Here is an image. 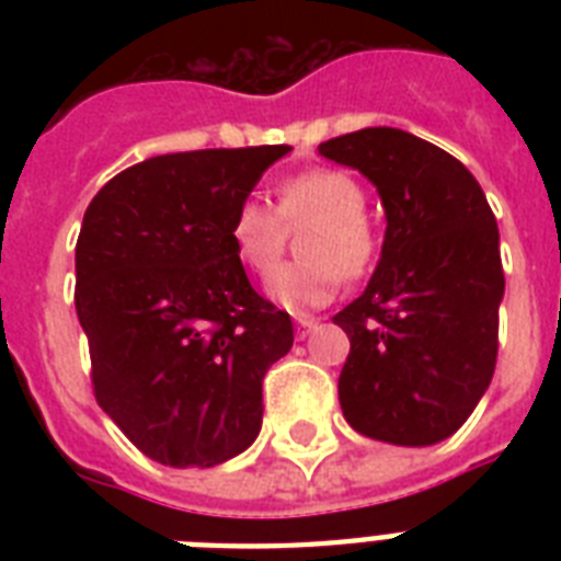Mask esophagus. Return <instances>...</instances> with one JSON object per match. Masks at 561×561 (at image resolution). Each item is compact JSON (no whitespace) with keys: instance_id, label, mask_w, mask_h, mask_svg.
Segmentation results:
<instances>
[{"instance_id":"obj_1","label":"esophagus","mask_w":561,"mask_h":561,"mask_svg":"<svg viewBox=\"0 0 561 561\" xmlns=\"http://www.w3.org/2000/svg\"><path fill=\"white\" fill-rule=\"evenodd\" d=\"M314 329H317L314 317H299V320H297V337H299V341H306L308 334L314 332Z\"/></svg>"}]
</instances>
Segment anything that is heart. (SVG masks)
Segmentation results:
<instances>
[{"label": "heart", "instance_id": "b5f03b06", "mask_svg": "<svg viewBox=\"0 0 561 561\" xmlns=\"http://www.w3.org/2000/svg\"><path fill=\"white\" fill-rule=\"evenodd\" d=\"M299 236L302 262L285 264L267 279V297L285 311L306 314L329 306L341 276L360 279L378 262L381 238L367 218V192L343 169H306L276 183V209L262 197L238 201L229 218V244L247 271L271 273L288 229Z\"/></svg>", "mask_w": 561, "mask_h": 561}]
</instances>
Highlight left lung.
I'll use <instances>...</instances> for the list:
<instances>
[{"label":"left lung","instance_id":"1","mask_svg":"<svg viewBox=\"0 0 561 561\" xmlns=\"http://www.w3.org/2000/svg\"><path fill=\"white\" fill-rule=\"evenodd\" d=\"M320 153L358 169L387 215L367 290L334 314L352 343L343 416L378 443H443L495 373L504 267L486 194L451 153L396 127L337 136Z\"/></svg>","mask_w":561,"mask_h":561}]
</instances>
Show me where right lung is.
Here are the masks:
<instances>
[{
	"instance_id": "add662e5",
	"label": "right lung",
	"mask_w": 561,
	"mask_h": 561,
	"mask_svg": "<svg viewBox=\"0 0 561 561\" xmlns=\"http://www.w3.org/2000/svg\"><path fill=\"white\" fill-rule=\"evenodd\" d=\"M288 145L151 157L83 211L75 308L101 410L151 460L227 462L262 431L264 373L294 325L259 297L229 244L238 201Z\"/></svg>"
}]
</instances>
